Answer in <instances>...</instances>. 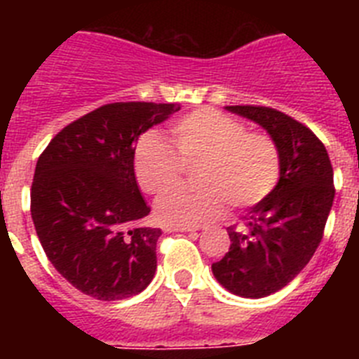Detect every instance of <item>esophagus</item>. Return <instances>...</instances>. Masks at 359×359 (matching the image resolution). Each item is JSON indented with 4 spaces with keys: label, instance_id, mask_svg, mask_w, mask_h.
Instances as JSON below:
<instances>
[{
    "label": "esophagus",
    "instance_id": "1",
    "mask_svg": "<svg viewBox=\"0 0 359 359\" xmlns=\"http://www.w3.org/2000/svg\"><path fill=\"white\" fill-rule=\"evenodd\" d=\"M165 231H196L199 230L198 226H185V224H165Z\"/></svg>",
    "mask_w": 359,
    "mask_h": 359
}]
</instances>
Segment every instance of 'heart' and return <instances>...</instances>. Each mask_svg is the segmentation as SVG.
Here are the masks:
<instances>
[{
    "instance_id": "heart-1",
    "label": "heart",
    "mask_w": 359,
    "mask_h": 359,
    "mask_svg": "<svg viewBox=\"0 0 359 359\" xmlns=\"http://www.w3.org/2000/svg\"><path fill=\"white\" fill-rule=\"evenodd\" d=\"M173 151L158 133H145L135 149V176L145 194L160 196L182 181L184 167L199 166L198 189H180L156 203L167 224L210 223L233 208L264 201L280 180V152L264 133L205 107L170 126Z\"/></svg>"
}]
</instances>
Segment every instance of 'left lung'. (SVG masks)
I'll return each instance as SVG.
<instances>
[{"label": "left lung", "mask_w": 359, "mask_h": 359, "mask_svg": "<svg viewBox=\"0 0 359 359\" xmlns=\"http://www.w3.org/2000/svg\"><path fill=\"white\" fill-rule=\"evenodd\" d=\"M259 123L280 152V180L268 198L228 226L230 250L212 273L230 293L262 298L287 286L315 255L334 201L332 165L316 135L264 106H226Z\"/></svg>", "instance_id": "8db88e82"}]
</instances>
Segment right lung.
Returning <instances> with one entry per match:
<instances>
[{
  "mask_svg": "<svg viewBox=\"0 0 359 359\" xmlns=\"http://www.w3.org/2000/svg\"><path fill=\"white\" fill-rule=\"evenodd\" d=\"M180 104L100 106L53 136L36 165L30 212L53 268L84 294L122 300L151 284L160 228L135 176L138 136Z\"/></svg>",
  "mask_w": 359,
  "mask_h": 359,
  "instance_id": "right-lung-1",
  "label": "right lung"
}]
</instances>
